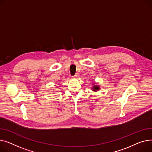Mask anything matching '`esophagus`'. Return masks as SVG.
I'll return each instance as SVG.
<instances>
[{"label":"esophagus","instance_id":"esophagus-1","mask_svg":"<svg viewBox=\"0 0 152 152\" xmlns=\"http://www.w3.org/2000/svg\"><path fill=\"white\" fill-rule=\"evenodd\" d=\"M79 77V75L78 74H76L74 76H73L74 78H78Z\"/></svg>","mask_w":152,"mask_h":152}]
</instances>
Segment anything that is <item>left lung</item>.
Listing matches in <instances>:
<instances>
[{"mask_svg": "<svg viewBox=\"0 0 152 152\" xmlns=\"http://www.w3.org/2000/svg\"><path fill=\"white\" fill-rule=\"evenodd\" d=\"M100 89H101V88H100V86H99V85H96V84L94 83V82L93 83V86H92V88H91V90H92V91L96 92V91H99V90H100Z\"/></svg>", "mask_w": 152, "mask_h": 152, "instance_id": "8db88e82", "label": "left lung"}]
</instances>
